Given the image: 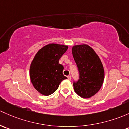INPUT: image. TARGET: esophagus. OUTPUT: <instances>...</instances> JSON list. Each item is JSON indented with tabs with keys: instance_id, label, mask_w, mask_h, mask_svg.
Listing matches in <instances>:
<instances>
[{
	"instance_id": "34e87169",
	"label": "esophagus",
	"mask_w": 129,
	"mask_h": 129,
	"mask_svg": "<svg viewBox=\"0 0 129 129\" xmlns=\"http://www.w3.org/2000/svg\"><path fill=\"white\" fill-rule=\"evenodd\" d=\"M67 78H68V80H71V76L70 75L67 76Z\"/></svg>"
}]
</instances>
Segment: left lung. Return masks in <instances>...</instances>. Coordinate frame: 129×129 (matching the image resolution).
Instances as JSON below:
<instances>
[{"instance_id": "left-lung-1", "label": "left lung", "mask_w": 129, "mask_h": 129, "mask_svg": "<svg viewBox=\"0 0 129 129\" xmlns=\"http://www.w3.org/2000/svg\"><path fill=\"white\" fill-rule=\"evenodd\" d=\"M72 55L79 72V79L73 84L74 91L80 97L89 98L102 86L103 66L95 51L87 44L74 46Z\"/></svg>"}]
</instances>
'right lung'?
<instances>
[{
  "instance_id": "add662e5",
  "label": "right lung",
  "mask_w": 129,
  "mask_h": 129,
  "mask_svg": "<svg viewBox=\"0 0 129 129\" xmlns=\"http://www.w3.org/2000/svg\"><path fill=\"white\" fill-rule=\"evenodd\" d=\"M68 46L58 44H49L38 51L29 69V75L34 88L44 96L54 93L62 80L67 79L63 74V66L59 59Z\"/></svg>"
}]
</instances>
